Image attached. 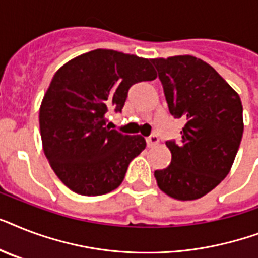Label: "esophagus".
Returning <instances> with one entry per match:
<instances>
[{"instance_id": "esophagus-1", "label": "esophagus", "mask_w": 258, "mask_h": 258, "mask_svg": "<svg viewBox=\"0 0 258 258\" xmlns=\"http://www.w3.org/2000/svg\"><path fill=\"white\" fill-rule=\"evenodd\" d=\"M146 142H147V146H149V147H154V146H157L158 143H159V138H158V135L153 134L151 137H149L146 139Z\"/></svg>"}]
</instances>
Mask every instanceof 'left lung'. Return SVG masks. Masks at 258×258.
Segmentation results:
<instances>
[{
  "instance_id": "obj_1",
  "label": "left lung",
  "mask_w": 258,
  "mask_h": 258,
  "mask_svg": "<svg viewBox=\"0 0 258 258\" xmlns=\"http://www.w3.org/2000/svg\"><path fill=\"white\" fill-rule=\"evenodd\" d=\"M169 111L186 124L176 145L166 142L171 163L157 170L158 187L178 201L198 200L228 175L244 133L238 93L212 66L194 56L151 58Z\"/></svg>"
}]
</instances>
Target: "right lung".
<instances>
[{"instance_id":"1","label":"right lung","mask_w":258,"mask_h":258,"mask_svg":"<svg viewBox=\"0 0 258 258\" xmlns=\"http://www.w3.org/2000/svg\"><path fill=\"white\" fill-rule=\"evenodd\" d=\"M155 78L149 58L112 49L80 54L54 74L38 120L44 154L67 187L91 197L120 186L146 141L109 130L107 116L120 112L133 84Z\"/></svg>"}]
</instances>
